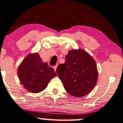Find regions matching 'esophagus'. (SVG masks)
I'll return each mask as SVG.
<instances>
[{"mask_svg": "<svg viewBox=\"0 0 123 123\" xmlns=\"http://www.w3.org/2000/svg\"><path fill=\"white\" fill-rule=\"evenodd\" d=\"M57 68V66H55L53 67V68H54V70H55V72H56Z\"/></svg>", "mask_w": 123, "mask_h": 123, "instance_id": "esophagus-1", "label": "esophagus"}]
</instances>
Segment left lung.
Masks as SVG:
<instances>
[{
    "instance_id": "1",
    "label": "left lung",
    "mask_w": 123,
    "mask_h": 123,
    "mask_svg": "<svg viewBox=\"0 0 123 123\" xmlns=\"http://www.w3.org/2000/svg\"><path fill=\"white\" fill-rule=\"evenodd\" d=\"M56 71L66 91L77 98L88 94L98 81L95 60L82 49L69 51L65 63L59 64Z\"/></svg>"
}]
</instances>
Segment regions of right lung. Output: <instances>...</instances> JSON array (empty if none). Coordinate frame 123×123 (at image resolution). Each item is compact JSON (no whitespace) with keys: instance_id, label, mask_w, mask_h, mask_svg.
<instances>
[{"instance_id":"right-lung-1","label":"right lung","mask_w":123,"mask_h":123,"mask_svg":"<svg viewBox=\"0 0 123 123\" xmlns=\"http://www.w3.org/2000/svg\"><path fill=\"white\" fill-rule=\"evenodd\" d=\"M21 84L28 92L37 93L46 88L48 82L56 73L47 63H43L37 53L30 54L25 57L18 68Z\"/></svg>"}]
</instances>
